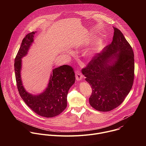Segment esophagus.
<instances>
[{"instance_id": "obj_1", "label": "esophagus", "mask_w": 146, "mask_h": 146, "mask_svg": "<svg viewBox=\"0 0 146 146\" xmlns=\"http://www.w3.org/2000/svg\"><path fill=\"white\" fill-rule=\"evenodd\" d=\"M75 74H76V78L77 80H81L82 78V75L81 74V73L78 70H76L75 72Z\"/></svg>"}]
</instances>
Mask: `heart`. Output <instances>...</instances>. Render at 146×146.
<instances>
[{
  "mask_svg": "<svg viewBox=\"0 0 146 146\" xmlns=\"http://www.w3.org/2000/svg\"><path fill=\"white\" fill-rule=\"evenodd\" d=\"M101 40L99 38H95L85 49V54L87 56H91L95 54L100 48Z\"/></svg>",
  "mask_w": 146,
  "mask_h": 146,
  "instance_id": "1",
  "label": "heart"
}]
</instances>
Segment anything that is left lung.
I'll list each match as a JSON object with an SVG mask.
<instances>
[{"instance_id":"1","label":"left lung","mask_w":146,"mask_h":146,"mask_svg":"<svg viewBox=\"0 0 146 146\" xmlns=\"http://www.w3.org/2000/svg\"><path fill=\"white\" fill-rule=\"evenodd\" d=\"M114 30L112 42L82 69L92 90L90 105L99 111H109L119 106L134 80L132 48L118 29L114 27Z\"/></svg>"}]
</instances>
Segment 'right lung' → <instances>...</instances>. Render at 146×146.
I'll return each instance as SVG.
<instances>
[{"mask_svg": "<svg viewBox=\"0 0 146 146\" xmlns=\"http://www.w3.org/2000/svg\"><path fill=\"white\" fill-rule=\"evenodd\" d=\"M35 32L28 33L23 38L14 61L17 86L19 94L25 103L35 113L47 118L60 114L67 107V96L70 88L75 82L73 69L69 65H62L52 70L48 86L39 95L28 93L23 86L21 77L22 58L25 56L33 42Z\"/></svg>", "mask_w": 146, "mask_h": 146, "instance_id": "add662e5", "label": "right lung"}]
</instances>
